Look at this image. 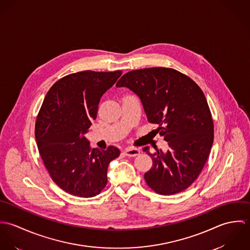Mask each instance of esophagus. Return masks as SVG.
I'll return each instance as SVG.
<instances>
[{"instance_id":"obj_1","label":"esophagus","mask_w":250,"mask_h":250,"mask_svg":"<svg viewBox=\"0 0 250 250\" xmlns=\"http://www.w3.org/2000/svg\"><path fill=\"white\" fill-rule=\"evenodd\" d=\"M124 153L128 157H136L140 154V150L137 148H126L124 150Z\"/></svg>"}]
</instances>
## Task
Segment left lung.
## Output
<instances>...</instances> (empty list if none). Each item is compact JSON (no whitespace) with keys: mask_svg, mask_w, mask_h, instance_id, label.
<instances>
[{"mask_svg":"<svg viewBox=\"0 0 250 250\" xmlns=\"http://www.w3.org/2000/svg\"><path fill=\"white\" fill-rule=\"evenodd\" d=\"M141 100L151 123L160 126V136L168 149L149 146L143 150L153 161L144 174L147 185L163 195L188 188L200 174L214 143V124L207 100L188 77L171 68L153 67L128 72L116 83Z\"/></svg>","mask_w":250,"mask_h":250,"instance_id":"8db88e82","label":"left lung"}]
</instances>
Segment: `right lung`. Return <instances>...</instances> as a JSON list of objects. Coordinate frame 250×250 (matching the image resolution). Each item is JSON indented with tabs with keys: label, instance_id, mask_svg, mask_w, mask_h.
<instances>
[{
	"label": "right lung",
	"instance_id": "add662e5",
	"mask_svg": "<svg viewBox=\"0 0 250 250\" xmlns=\"http://www.w3.org/2000/svg\"><path fill=\"white\" fill-rule=\"evenodd\" d=\"M122 71H82L58 81L48 91L36 123V144L53 181L64 191L92 197L107 185V167L118 148L91 149L84 135L101 97Z\"/></svg>",
	"mask_w": 250,
	"mask_h": 250
}]
</instances>
